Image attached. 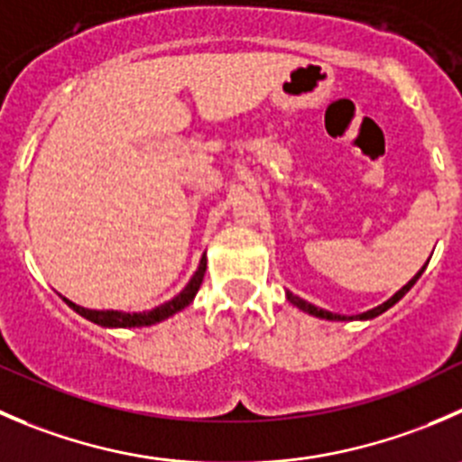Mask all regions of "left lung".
<instances>
[{
    "mask_svg": "<svg viewBox=\"0 0 462 462\" xmlns=\"http://www.w3.org/2000/svg\"><path fill=\"white\" fill-rule=\"evenodd\" d=\"M422 271H424V266H422ZM422 271L418 273V275L413 277V280L409 282V284L406 286H402L400 291H397L395 295H393L391 300H386V302L383 304H379V307H374V309H370V311H365V313H359V316H338V313H331V311H325V309H318V307H313L311 302H307V300H302V298H298V295H293L291 293V291H286V300H289V302H293L295 307L298 309H302V311H307V313H311V316H316V318H325V320H370V318H377L379 313H383V311H388V309L393 307V304L395 302H400L402 298H404L406 293H409L411 291V286L415 284V282L420 280V275H422Z\"/></svg>",
    "mask_w": 462,
    "mask_h": 462,
    "instance_id": "1",
    "label": "left lung"
}]
</instances>
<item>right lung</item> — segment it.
<instances>
[{
  "instance_id": "right-lung-1",
  "label": "right lung",
  "mask_w": 462,
  "mask_h": 462,
  "mask_svg": "<svg viewBox=\"0 0 462 462\" xmlns=\"http://www.w3.org/2000/svg\"><path fill=\"white\" fill-rule=\"evenodd\" d=\"M205 268H208V259L203 257L199 263V271L194 273V277L189 280V284H187L185 289L176 295V298L169 300V302H164V304H160V307L151 309V311H142V313L94 311V309L79 307V304H74L71 300H67V298H62V300H65V302L69 304L76 313H80L83 318H88V320L97 322V325H101V327H149V325H155V322L164 320V318L173 316V313L182 311V309H185L187 304L194 300V295L199 293L200 284H203Z\"/></svg>"
}]
</instances>
